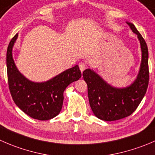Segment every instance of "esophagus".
I'll list each match as a JSON object with an SVG mask.
<instances>
[{
  "label": "esophagus",
  "mask_w": 155,
  "mask_h": 155,
  "mask_svg": "<svg viewBox=\"0 0 155 155\" xmlns=\"http://www.w3.org/2000/svg\"><path fill=\"white\" fill-rule=\"evenodd\" d=\"M79 70H81V72H83L84 70L86 69V65H85L84 63H79Z\"/></svg>",
  "instance_id": "obj_1"
}]
</instances>
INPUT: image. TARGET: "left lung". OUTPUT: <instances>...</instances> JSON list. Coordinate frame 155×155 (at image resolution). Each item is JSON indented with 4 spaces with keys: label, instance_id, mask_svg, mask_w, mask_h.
<instances>
[{
    "label": "left lung",
    "instance_id": "left-lung-1",
    "mask_svg": "<svg viewBox=\"0 0 155 155\" xmlns=\"http://www.w3.org/2000/svg\"><path fill=\"white\" fill-rule=\"evenodd\" d=\"M137 35L142 50V62L136 80L126 88H119L107 83L99 75L90 69L82 76L88 85L90 107L94 115L104 121H114L131 115L136 110L146 93L149 81L148 51L146 42L135 25L127 22Z\"/></svg>",
    "mask_w": 155,
    "mask_h": 155
}]
</instances>
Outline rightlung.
<instances>
[{
	"label": "right lung",
	"mask_w": 155,
	"mask_h": 155,
	"mask_svg": "<svg viewBox=\"0 0 155 155\" xmlns=\"http://www.w3.org/2000/svg\"><path fill=\"white\" fill-rule=\"evenodd\" d=\"M17 37L16 34L12 38L7 51V79L13 101L33 119H52L62 109L64 90L82 76L79 66L65 70L47 82H31L19 73L13 61L12 51Z\"/></svg>",
	"instance_id": "obj_1"
}]
</instances>
